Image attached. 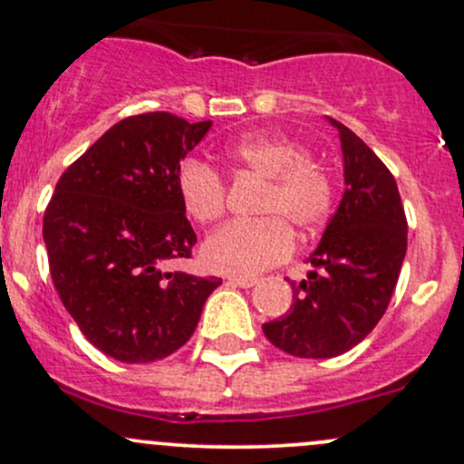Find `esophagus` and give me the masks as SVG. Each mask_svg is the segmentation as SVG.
Returning a JSON list of instances; mask_svg holds the SVG:
<instances>
[{
    "mask_svg": "<svg viewBox=\"0 0 464 464\" xmlns=\"http://www.w3.org/2000/svg\"><path fill=\"white\" fill-rule=\"evenodd\" d=\"M228 284H231V286L251 288V286H256L257 279L256 277H240V275H231V277H228Z\"/></svg>",
    "mask_w": 464,
    "mask_h": 464,
    "instance_id": "obj_1",
    "label": "esophagus"
}]
</instances>
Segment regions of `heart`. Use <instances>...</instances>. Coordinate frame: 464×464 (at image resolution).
I'll list each match as a JSON object with an SVG mask.
<instances>
[{"mask_svg": "<svg viewBox=\"0 0 464 464\" xmlns=\"http://www.w3.org/2000/svg\"><path fill=\"white\" fill-rule=\"evenodd\" d=\"M227 156L237 171L266 180L256 207L262 218L231 222L208 236L202 259L211 271L248 277L293 256L290 228L308 237L324 227L334 205V185L322 162L284 136H246L233 142ZM178 193L185 211L200 224L218 222L227 211L224 178L207 162H182Z\"/></svg>", "mask_w": 464, "mask_h": 464, "instance_id": "obj_1", "label": "heart"}]
</instances>
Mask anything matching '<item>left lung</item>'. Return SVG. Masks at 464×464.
<instances>
[{
	"instance_id": "8db88e82",
	"label": "left lung",
	"mask_w": 464,
	"mask_h": 464,
	"mask_svg": "<svg viewBox=\"0 0 464 464\" xmlns=\"http://www.w3.org/2000/svg\"><path fill=\"white\" fill-rule=\"evenodd\" d=\"M328 121L339 130L343 151V198L308 259L313 271L290 282V310L262 325L275 348L302 359L339 356L372 333L388 310L407 251L394 176L353 130Z\"/></svg>"
}]
</instances>
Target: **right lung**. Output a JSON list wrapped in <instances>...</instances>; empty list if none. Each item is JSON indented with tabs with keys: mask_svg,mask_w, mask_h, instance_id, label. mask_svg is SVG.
Segmentation results:
<instances>
[{
	"mask_svg": "<svg viewBox=\"0 0 464 464\" xmlns=\"http://www.w3.org/2000/svg\"><path fill=\"white\" fill-rule=\"evenodd\" d=\"M211 121L127 116L59 178L44 216L50 275L92 345L123 363L165 359L189 341L222 284L165 271L198 242L178 171Z\"/></svg>",
	"mask_w": 464,
	"mask_h": 464,
	"instance_id": "right-lung-1",
	"label": "right lung"
}]
</instances>
